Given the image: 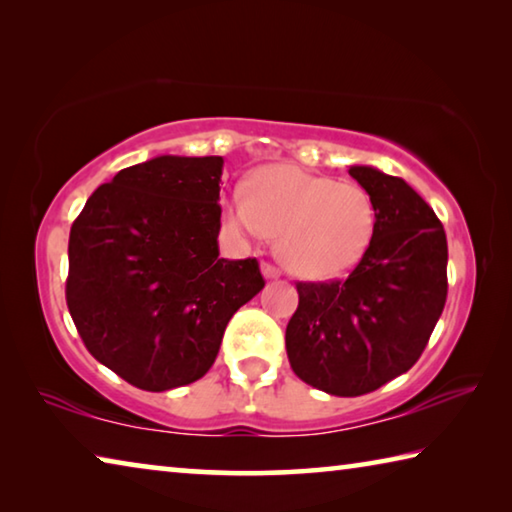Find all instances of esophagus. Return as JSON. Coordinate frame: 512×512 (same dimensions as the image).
Masks as SVG:
<instances>
[{
	"label": "esophagus",
	"instance_id": "obj_1",
	"mask_svg": "<svg viewBox=\"0 0 512 512\" xmlns=\"http://www.w3.org/2000/svg\"><path fill=\"white\" fill-rule=\"evenodd\" d=\"M262 273H264L266 280H275V277H280V271H277V268L273 264H268V262L262 264Z\"/></svg>",
	"mask_w": 512,
	"mask_h": 512
}]
</instances>
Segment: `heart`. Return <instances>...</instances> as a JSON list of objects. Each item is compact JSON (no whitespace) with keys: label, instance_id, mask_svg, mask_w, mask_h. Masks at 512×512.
<instances>
[{"label":"heart","instance_id":"1","mask_svg":"<svg viewBox=\"0 0 512 512\" xmlns=\"http://www.w3.org/2000/svg\"><path fill=\"white\" fill-rule=\"evenodd\" d=\"M225 214L250 239L275 235L282 262L314 280L357 266L377 228V205L368 189L291 164L259 169L248 194H230Z\"/></svg>","mask_w":512,"mask_h":512}]
</instances>
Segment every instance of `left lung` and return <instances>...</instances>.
Here are the masks:
<instances>
[{
  "label": "left lung",
  "mask_w": 512,
  "mask_h": 512,
  "mask_svg": "<svg viewBox=\"0 0 512 512\" xmlns=\"http://www.w3.org/2000/svg\"><path fill=\"white\" fill-rule=\"evenodd\" d=\"M377 205V228L345 280L298 282L287 354L305 384L339 397L377 391L420 359L447 300V237L402 178L350 167Z\"/></svg>",
  "instance_id": "left-lung-1"
}]
</instances>
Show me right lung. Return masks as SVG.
Segmentation results:
<instances>
[{
	"instance_id": "obj_1",
	"label": "right lung",
	"mask_w": 512,
	"mask_h": 512,
	"mask_svg": "<svg viewBox=\"0 0 512 512\" xmlns=\"http://www.w3.org/2000/svg\"><path fill=\"white\" fill-rule=\"evenodd\" d=\"M221 173L219 155L133 164L69 230V314L92 357L142 391L201 379L266 284L255 257H219Z\"/></svg>"
}]
</instances>
